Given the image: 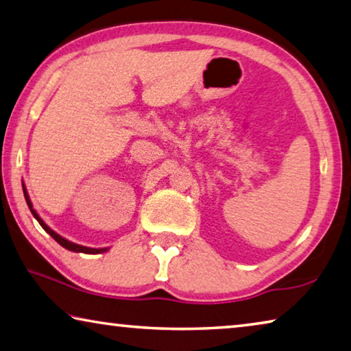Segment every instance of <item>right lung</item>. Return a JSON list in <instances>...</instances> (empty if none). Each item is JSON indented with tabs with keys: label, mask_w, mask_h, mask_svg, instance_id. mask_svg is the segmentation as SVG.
Masks as SVG:
<instances>
[{
	"label": "right lung",
	"mask_w": 351,
	"mask_h": 351,
	"mask_svg": "<svg viewBox=\"0 0 351 351\" xmlns=\"http://www.w3.org/2000/svg\"><path fill=\"white\" fill-rule=\"evenodd\" d=\"M23 192H25V198H26V203H27V206H29V209H31V212H32V215H34V218L37 219V221L40 223V226L41 228H43L47 234H49L52 239H54L58 245H62L64 249H68V251H73V252H83V254H102V252H105V251H108V247H102V249H96V247H86V246H82V245H75V243H73V241H69V240H66V239H63L62 235H58L57 232H54V230H52L49 226H47L43 219L40 218V215L37 212L34 210V207H32V203H31V199H29V195H27V190H26V187L23 186Z\"/></svg>",
	"instance_id": "obj_1"
}]
</instances>
